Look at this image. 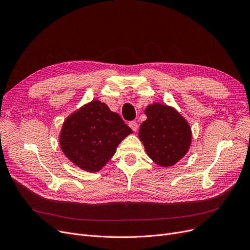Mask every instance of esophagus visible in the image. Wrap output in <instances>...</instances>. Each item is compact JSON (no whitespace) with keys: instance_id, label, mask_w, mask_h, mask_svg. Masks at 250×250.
<instances>
[{"instance_id":"esophagus-1","label":"esophagus","mask_w":250,"mask_h":250,"mask_svg":"<svg viewBox=\"0 0 250 250\" xmlns=\"http://www.w3.org/2000/svg\"><path fill=\"white\" fill-rule=\"evenodd\" d=\"M129 127H130L133 131H137V129H138V124L135 122V121H131V122H129Z\"/></svg>"}]
</instances>
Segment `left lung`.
Segmentation results:
<instances>
[{
    "label": "left lung",
    "instance_id": "obj_1",
    "mask_svg": "<svg viewBox=\"0 0 250 250\" xmlns=\"http://www.w3.org/2000/svg\"><path fill=\"white\" fill-rule=\"evenodd\" d=\"M146 115L147 118L139 128L138 137L147 156L160 166L176 164L191 146L188 123L176 109L161 104L147 105Z\"/></svg>",
    "mask_w": 250,
    "mask_h": 250
}]
</instances>
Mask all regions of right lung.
<instances>
[{"instance_id": "obj_1", "label": "right lung", "mask_w": 250, "mask_h": 250, "mask_svg": "<svg viewBox=\"0 0 250 250\" xmlns=\"http://www.w3.org/2000/svg\"><path fill=\"white\" fill-rule=\"evenodd\" d=\"M130 133L132 130L121 117L105 104L92 101L66 118L59 143L69 161L83 170L96 172Z\"/></svg>"}]
</instances>
